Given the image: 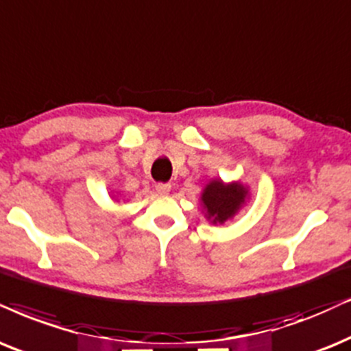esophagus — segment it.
<instances>
[{
	"mask_svg": "<svg viewBox=\"0 0 351 351\" xmlns=\"http://www.w3.org/2000/svg\"><path fill=\"white\" fill-rule=\"evenodd\" d=\"M155 189H157V193H160V194H168V193H170V189H171V184L157 183V184H155Z\"/></svg>",
	"mask_w": 351,
	"mask_h": 351,
	"instance_id": "esophagus-1",
	"label": "esophagus"
}]
</instances>
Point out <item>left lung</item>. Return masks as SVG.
<instances>
[{
  "mask_svg": "<svg viewBox=\"0 0 351 351\" xmlns=\"http://www.w3.org/2000/svg\"><path fill=\"white\" fill-rule=\"evenodd\" d=\"M245 196L246 191L241 184L225 186L221 181H212L204 191L202 202L207 208L208 219H214V223H223L245 202Z\"/></svg>",
  "mask_w": 351,
  "mask_h": 351,
  "instance_id": "left-lung-1",
  "label": "left lung"
}]
</instances>
